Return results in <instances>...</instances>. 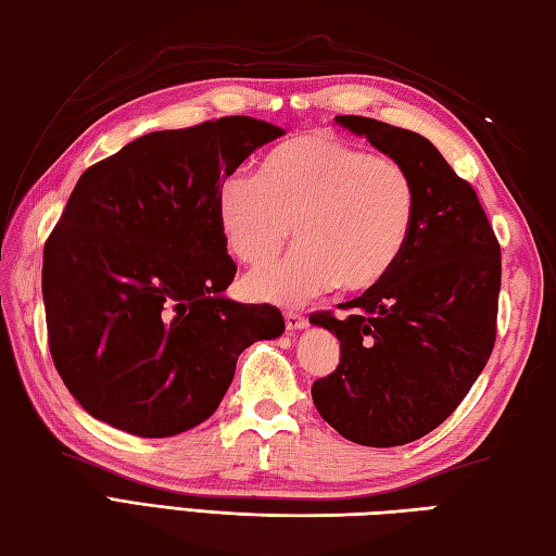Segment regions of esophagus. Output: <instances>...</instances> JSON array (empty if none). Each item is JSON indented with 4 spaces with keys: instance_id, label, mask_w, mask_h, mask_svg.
I'll use <instances>...</instances> for the list:
<instances>
[{
    "instance_id": "1",
    "label": "esophagus",
    "mask_w": 556,
    "mask_h": 556,
    "mask_svg": "<svg viewBox=\"0 0 556 556\" xmlns=\"http://www.w3.org/2000/svg\"><path fill=\"white\" fill-rule=\"evenodd\" d=\"M285 323H287V329L289 332H296V329H305L308 327V320H305L303 315H299V313H285Z\"/></svg>"
}]
</instances>
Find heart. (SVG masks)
Returning a JSON list of instances; mask_svg holds the SVG:
<instances>
[{
  "label": "heart",
  "instance_id": "obj_1",
  "mask_svg": "<svg viewBox=\"0 0 556 556\" xmlns=\"http://www.w3.org/2000/svg\"><path fill=\"white\" fill-rule=\"evenodd\" d=\"M418 219V188L404 164L329 134L271 148L255 176L231 174L217 191V227L233 260L260 271L248 279L257 301L299 305L339 287L368 293L404 257Z\"/></svg>",
  "mask_w": 556,
  "mask_h": 556
}]
</instances>
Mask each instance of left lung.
Segmentation results:
<instances>
[{"label":"left lung","instance_id":"obj_1","mask_svg":"<svg viewBox=\"0 0 556 556\" xmlns=\"http://www.w3.org/2000/svg\"><path fill=\"white\" fill-rule=\"evenodd\" d=\"M404 164L418 219L380 287L311 323L337 334L341 358L313 384V404L346 440L401 446L442 425L473 387L497 334L502 253L473 186L428 138L368 116H337Z\"/></svg>","mask_w":556,"mask_h":556}]
</instances>
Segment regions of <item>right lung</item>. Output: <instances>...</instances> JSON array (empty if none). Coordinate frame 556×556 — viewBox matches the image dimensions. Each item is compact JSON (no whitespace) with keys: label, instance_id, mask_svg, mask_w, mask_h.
Segmentation results:
<instances>
[{"label":"right lung","instance_id":"obj_1","mask_svg":"<svg viewBox=\"0 0 556 556\" xmlns=\"http://www.w3.org/2000/svg\"><path fill=\"white\" fill-rule=\"evenodd\" d=\"M285 128L222 116L136 138L83 172L45 243L56 372L92 418L172 437L217 410L241 351L285 332L271 305L224 296L236 265L217 191Z\"/></svg>","mask_w":556,"mask_h":556}]
</instances>
